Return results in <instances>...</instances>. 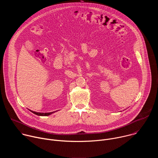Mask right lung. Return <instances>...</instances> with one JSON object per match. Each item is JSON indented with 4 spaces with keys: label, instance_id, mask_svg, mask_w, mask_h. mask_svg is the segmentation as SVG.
Wrapping results in <instances>:
<instances>
[{
    "label": "right lung",
    "instance_id": "obj_1",
    "mask_svg": "<svg viewBox=\"0 0 158 158\" xmlns=\"http://www.w3.org/2000/svg\"><path fill=\"white\" fill-rule=\"evenodd\" d=\"M31 111L32 112V113H34V114H36L37 116H49L50 114H52V113H54V112H46V113H44V112H37L32 111V110H31Z\"/></svg>",
    "mask_w": 158,
    "mask_h": 158
}]
</instances>
